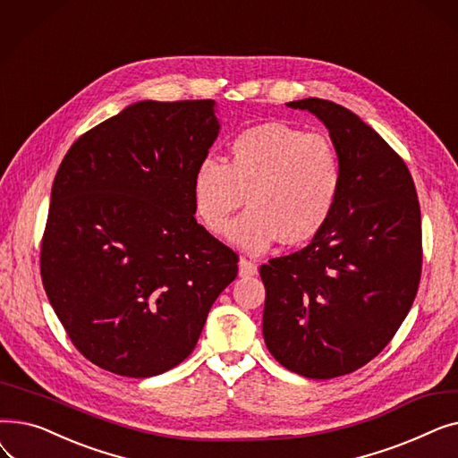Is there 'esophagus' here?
<instances>
[{
    "instance_id": "1",
    "label": "esophagus",
    "mask_w": 458,
    "mask_h": 458,
    "mask_svg": "<svg viewBox=\"0 0 458 458\" xmlns=\"http://www.w3.org/2000/svg\"><path fill=\"white\" fill-rule=\"evenodd\" d=\"M258 273V266L254 261L242 258L239 259V276H254Z\"/></svg>"
}]
</instances>
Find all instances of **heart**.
<instances>
[{
  "mask_svg": "<svg viewBox=\"0 0 458 458\" xmlns=\"http://www.w3.org/2000/svg\"><path fill=\"white\" fill-rule=\"evenodd\" d=\"M344 168L334 142L284 123L239 131L228 142L226 163L204 157L192 174V202L204 226L221 235L232 215L250 208L230 228V242L263 252L282 237L299 245L314 237L335 208Z\"/></svg>",
  "mask_w": 458,
  "mask_h": 458,
  "instance_id": "obj_1",
  "label": "heart"
}]
</instances>
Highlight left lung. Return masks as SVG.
<instances>
[{
  "label": "left lung",
  "mask_w": 458,
  "mask_h": 458,
  "mask_svg": "<svg viewBox=\"0 0 458 458\" xmlns=\"http://www.w3.org/2000/svg\"><path fill=\"white\" fill-rule=\"evenodd\" d=\"M327 126L340 154V199L311 243L259 267L263 340L308 378L366 366L390 344L418 293L421 213L399 154L352 111L321 98L290 102Z\"/></svg>",
  "instance_id": "8db88e82"
}]
</instances>
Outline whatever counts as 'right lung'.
I'll return each mask as SVG.
<instances>
[{"label":"right lung","mask_w":458,"mask_h":458,"mask_svg":"<svg viewBox=\"0 0 458 458\" xmlns=\"http://www.w3.org/2000/svg\"><path fill=\"white\" fill-rule=\"evenodd\" d=\"M213 100H144L83 133L52 187L47 299L94 366L144 378L195 349L237 254L192 215V174L219 135Z\"/></svg>","instance_id":"obj_1"}]
</instances>
